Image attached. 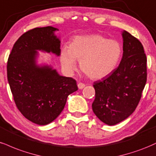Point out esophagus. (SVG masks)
Masks as SVG:
<instances>
[{
    "label": "esophagus",
    "instance_id": "1",
    "mask_svg": "<svg viewBox=\"0 0 156 156\" xmlns=\"http://www.w3.org/2000/svg\"><path fill=\"white\" fill-rule=\"evenodd\" d=\"M77 86L79 89H83L85 87V85L84 83H82V82H80V83H78Z\"/></svg>",
    "mask_w": 156,
    "mask_h": 156
}]
</instances>
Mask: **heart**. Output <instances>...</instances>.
Wrapping results in <instances>:
<instances>
[{
	"instance_id": "obj_1",
	"label": "heart",
	"mask_w": 156,
	"mask_h": 156,
	"mask_svg": "<svg viewBox=\"0 0 156 156\" xmlns=\"http://www.w3.org/2000/svg\"><path fill=\"white\" fill-rule=\"evenodd\" d=\"M122 54V47L116 40L99 34L76 36L70 46L61 48L60 60L65 70L71 71L80 61V69L92 80H101L114 71Z\"/></svg>"
}]
</instances>
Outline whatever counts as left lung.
Wrapping results in <instances>:
<instances>
[{
    "label": "left lung",
    "mask_w": 156,
    "mask_h": 156,
    "mask_svg": "<svg viewBox=\"0 0 156 156\" xmlns=\"http://www.w3.org/2000/svg\"><path fill=\"white\" fill-rule=\"evenodd\" d=\"M122 58L115 70L94 82L93 111L101 121L114 126L129 118L142 97L147 82V58L142 43L127 31L122 32Z\"/></svg>",
    "instance_id": "obj_1"
}]
</instances>
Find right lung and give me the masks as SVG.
Wrapping results in <instances>:
<instances>
[{
  "instance_id": "1",
  "label": "right lung",
  "mask_w": 156,
  "mask_h": 156,
  "mask_svg": "<svg viewBox=\"0 0 156 156\" xmlns=\"http://www.w3.org/2000/svg\"><path fill=\"white\" fill-rule=\"evenodd\" d=\"M57 30L47 26L27 31L15 42L7 62V78L16 107L25 118L41 126L55 120L69 95L78 90L73 78L36 62L38 51L60 55Z\"/></svg>"
}]
</instances>
